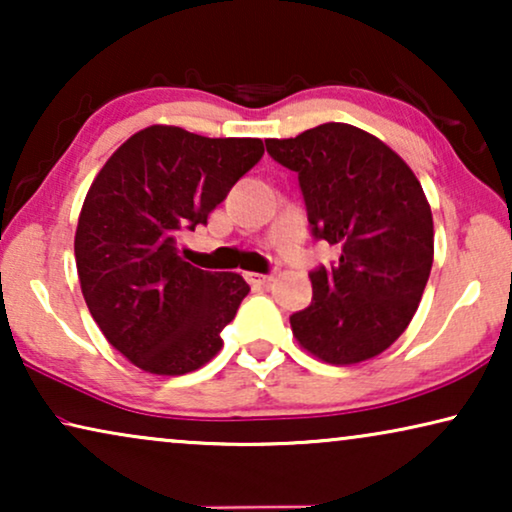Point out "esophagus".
<instances>
[{"label": "esophagus", "instance_id": "34e87169", "mask_svg": "<svg viewBox=\"0 0 512 512\" xmlns=\"http://www.w3.org/2000/svg\"><path fill=\"white\" fill-rule=\"evenodd\" d=\"M244 277H247V282L254 284V286H268L272 279H275L272 275H258V272H247Z\"/></svg>", "mask_w": 512, "mask_h": 512}]
</instances>
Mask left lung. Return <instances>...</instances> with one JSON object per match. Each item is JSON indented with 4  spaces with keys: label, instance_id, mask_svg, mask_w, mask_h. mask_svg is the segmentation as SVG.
<instances>
[{
    "label": "left lung",
    "instance_id": "8db88e82",
    "mask_svg": "<svg viewBox=\"0 0 512 512\" xmlns=\"http://www.w3.org/2000/svg\"><path fill=\"white\" fill-rule=\"evenodd\" d=\"M298 172L317 240L340 261L310 272L312 305L291 314L298 345L333 366L375 359L415 317L433 265V216L422 184L382 139L324 123L291 139H265Z\"/></svg>",
    "mask_w": 512,
    "mask_h": 512
}]
</instances>
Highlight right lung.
<instances>
[{
	"label": "right lung",
	"mask_w": 512,
	"mask_h": 512,
	"mask_svg": "<svg viewBox=\"0 0 512 512\" xmlns=\"http://www.w3.org/2000/svg\"><path fill=\"white\" fill-rule=\"evenodd\" d=\"M254 137L149 125L111 153L74 237L83 298L109 345L153 375H186L221 352L249 284L186 263L179 240L263 156Z\"/></svg>",
	"instance_id": "1"
}]
</instances>
